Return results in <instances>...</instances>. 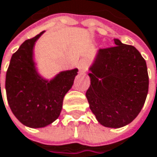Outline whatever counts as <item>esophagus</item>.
<instances>
[{
	"mask_svg": "<svg viewBox=\"0 0 157 157\" xmlns=\"http://www.w3.org/2000/svg\"><path fill=\"white\" fill-rule=\"evenodd\" d=\"M78 67V70H79V73H80V74H83V73H85V72H86V67H85V65H84L82 62H79Z\"/></svg>",
	"mask_w": 157,
	"mask_h": 157,
	"instance_id": "esophagus-1",
	"label": "esophagus"
}]
</instances>
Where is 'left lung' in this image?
I'll use <instances>...</instances> for the list:
<instances>
[{"mask_svg": "<svg viewBox=\"0 0 157 157\" xmlns=\"http://www.w3.org/2000/svg\"><path fill=\"white\" fill-rule=\"evenodd\" d=\"M115 46L96 53L88 74L90 109L104 127L121 128L140 113L148 93L146 62L132 45L114 39Z\"/></svg>", "mask_w": 157, "mask_h": 157, "instance_id": "left-lung-1", "label": "left lung"}]
</instances>
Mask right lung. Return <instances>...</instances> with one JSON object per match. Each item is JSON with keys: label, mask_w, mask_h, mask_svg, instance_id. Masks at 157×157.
<instances>
[{"label": "right lung", "mask_w": 157, "mask_h": 157, "mask_svg": "<svg viewBox=\"0 0 157 157\" xmlns=\"http://www.w3.org/2000/svg\"><path fill=\"white\" fill-rule=\"evenodd\" d=\"M25 41L12 56L6 73L5 90L13 115L30 128H44L59 117L63 100L72 88L78 68L63 70L44 78L35 58V45L40 36Z\"/></svg>", "instance_id": "obj_1"}]
</instances>
